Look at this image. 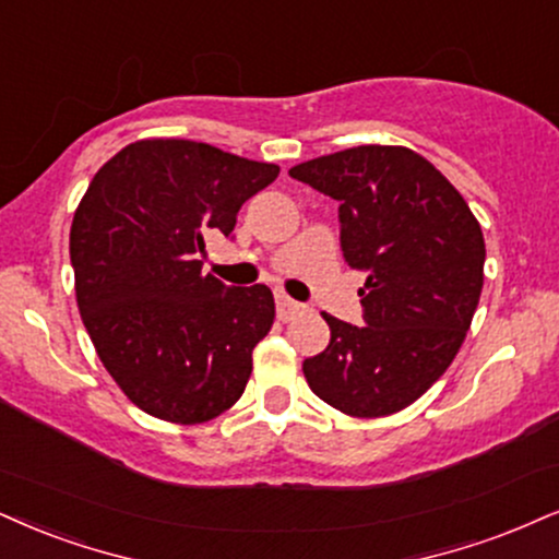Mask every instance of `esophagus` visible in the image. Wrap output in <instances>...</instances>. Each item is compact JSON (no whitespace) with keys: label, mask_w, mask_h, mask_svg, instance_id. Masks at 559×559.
I'll return each mask as SVG.
<instances>
[{"label":"esophagus","mask_w":559,"mask_h":559,"mask_svg":"<svg viewBox=\"0 0 559 559\" xmlns=\"http://www.w3.org/2000/svg\"><path fill=\"white\" fill-rule=\"evenodd\" d=\"M298 313H302L300 302L290 300L287 295H277V319L280 321H293Z\"/></svg>","instance_id":"34e87169"}]
</instances>
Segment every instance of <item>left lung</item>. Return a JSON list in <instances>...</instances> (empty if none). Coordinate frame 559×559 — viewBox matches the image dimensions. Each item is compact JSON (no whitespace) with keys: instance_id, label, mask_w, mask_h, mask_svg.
I'll list each match as a JSON object with an SVG mask.
<instances>
[{"instance_id":"left-lung-1","label":"left lung","mask_w":559,"mask_h":559,"mask_svg":"<svg viewBox=\"0 0 559 559\" xmlns=\"http://www.w3.org/2000/svg\"><path fill=\"white\" fill-rule=\"evenodd\" d=\"M340 204L344 261L365 272V326L323 313L332 340L302 362L311 391L353 417L404 409L445 373L485 280L469 204L423 155L362 144L290 168Z\"/></svg>"}]
</instances>
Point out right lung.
Here are the masks:
<instances>
[{"label": "right lung", "instance_id": "right-lung-1", "mask_svg": "<svg viewBox=\"0 0 559 559\" xmlns=\"http://www.w3.org/2000/svg\"><path fill=\"white\" fill-rule=\"evenodd\" d=\"M280 168L191 140H140L90 181L69 257L82 323L142 412L197 425L230 409L274 323L266 285L202 274L204 233L230 236Z\"/></svg>", "mask_w": 559, "mask_h": 559}]
</instances>
